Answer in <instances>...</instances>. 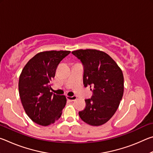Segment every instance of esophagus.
I'll list each match as a JSON object with an SVG mask.
<instances>
[{"label": "esophagus", "instance_id": "1", "mask_svg": "<svg viewBox=\"0 0 153 153\" xmlns=\"http://www.w3.org/2000/svg\"><path fill=\"white\" fill-rule=\"evenodd\" d=\"M67 99L70 100V101H74L77 99V97L76 96H73V97H70V96H67Z\"/></svg>", "mask_w": 153, "mask_h": 153}]
</instances>
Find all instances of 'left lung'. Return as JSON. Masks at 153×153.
Here are the masks:
<instances>
[{
    "label": "left lung",
    "instance_id": "obj_1",
    "mask_svg": "<svg viewBox=\"0 0 153 153\" xmlns=\"http://www.w3.org/2000/svg\"><path fill=\"white\" fill-rule=\"evenodd\" d=\"M84 67V85L92 87L91 98L85 100L86 107L79 111L82 121L92 126H101L113 117L122 99L123 72L105 52L79 49L72 52Z\"/></svg>",
    "mask_w": 153,
    "mask_h": 153
}]
</instances>
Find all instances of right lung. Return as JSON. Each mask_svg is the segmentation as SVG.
Masks as SVG:
<instances>
[{"instance_id":"add662e5","label":"right lung","mask_w":153,"mask_h":153,"mask_svg":"<svg viewBox=\"0 0 153 153\" xmlns=\"http://www.w3.org/2000/svg\"><path fill=\"white\" fill-rule=\"evenodd\" d=\"M69 53V51L40 52L27 62L20 74L19 93L23 107L28 117L40 126L55 123L66 105L64 95L50 90L58 65Z\"/></svg>"}]
</instances>
